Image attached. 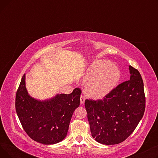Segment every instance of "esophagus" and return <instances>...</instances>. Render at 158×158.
Returning a JSON list of instances; mask_svg holds the SVG:
<instances>
[{
	"label": "esophagus",
	"mask_w": 158,
	"mask_h": 158,
	"mask_svg": "<svg viewBox=\"0 0 158 158\" xmlns=\"http://www.w3.org/2000/svg\"><path fill=\"white\" fill-rule=\"evenodd\" d=\"M85 98L81 95V97H80V102H81V104H83L85 103Z\"/></svg>",
	"instance_id": "1"
}]
</instances>
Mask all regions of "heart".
Segmentation results:
<instances>
[{
  "label": "heart",
  "mask_w": 158,
  "mask_h": 158,
  "mask_svg": "<svg viewBox=\"0 0 158 158\" xmlns=\"http://www.w3.org/2000/svg\"><path fill=\"white\" fill-rule=\"evenodd\" d=\"M120 73L118 68L108 61L100 60L91 65L85 75V94L94 98H101L117 85Z\"/></svg>",
  "instance_id": "b5f03b06"
}]
</instances>
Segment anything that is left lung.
Wrapping results in <instances>:
<instances>
[{
	"mask_svg": "<svg viewBox=\"0 0 158 158\" xmlns=\"http://www.w3.org/2000/svg\"><path fill=\"white\" fill-rule=\"evenodd\" d=\"M130 79L122 82L102 100L85 102L92 136L104 145L118 144L133 132L145 109L143 82L129 66Z\"/></svg>",
	"mask_w": 158,
	"mask_h": 158,
	"instance_id": "left-lung-1",
	"label": "left lung"
}]
</instances>
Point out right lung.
<instances>
[{
    "label": "right lung",
    "mask_w": 158,
    "mask_h": 158,
    "mask_svg": "<svg viewBox=\"0 0 158 158\" xmlns=\"http://www.w3.org/2000/svg\"><path fill=\"white\" fill-rule=\"evenodd\" d=\"M24 74L15 98L16 111L23 129L38 143L51 145L61 142L67 135L75 110L79 106L81 89L76 88L70 94L40 101L28 94Z\"/></svg>",
    "instance_id": "add662e5"
}]
</instances>
